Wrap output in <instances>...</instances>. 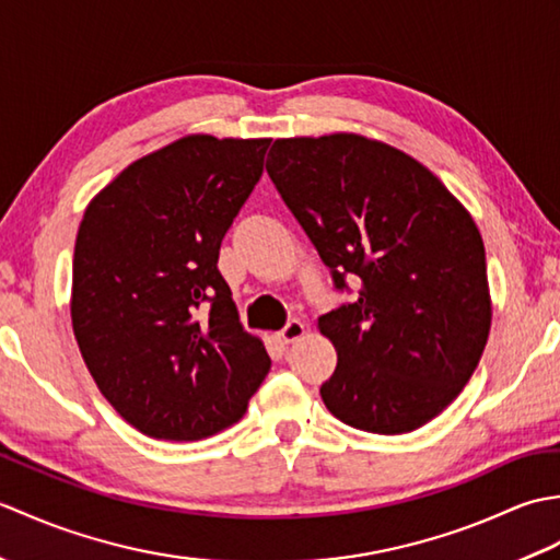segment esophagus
Instances as JSON below:
<instances>
[{
    "mask_svg": "<svg viewBox=\"0 0 560 560\" xmlns=\"http://www.w3.org/2000/svg\"><path fill=\"white\" fill-rule=\"evenodd\" d=\"M303 335H305V325L301 323V319H289L287 327L279 331V339L283 343H293V341H299Z\"/></svg>",
    "mask_w": 560,
    "mask_h": 560,
    "instance_id": "1",
    "label": "esophagus"
}]
</instances>
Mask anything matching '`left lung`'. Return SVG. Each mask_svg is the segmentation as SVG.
Returning <instances> with one entry per match:
<instances>
[{
    "mask_svg": "<svg viewBox=\"0 0 560 560\" xmlns=\"http://www.w3.org/2000/svg\"><path fill=\"white\" fill-rule=\"evenodd\" d=\"M267 173L353 299L317 319L337 349L325 407L368 433H409L469 383L491 295L477 223L407 153L359 135L277 139Z\"/></svg>",
    "mask_w": 560,
    "mask_h": 560,
    "instance_id": "1",
    "label": "left lung"
}]
</instances>
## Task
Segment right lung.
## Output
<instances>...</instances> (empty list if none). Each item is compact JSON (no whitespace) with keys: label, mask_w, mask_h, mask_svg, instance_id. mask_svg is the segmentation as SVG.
Listing matches in <instances>:
<instances>
[{"label":"right lung","mask_w":560,"mask_h":560,"mask_svg":"<svg viewBox=\"0 0 560 560\" xmlns=\"http://www.w3.org/2000/svg\"><path fill=\"white\" fill-rule=\"evenodd\" d=\"M269 144L183 137L127 165L83 213L74 337L103 397L144 435L219 433L243 419L269 373L217 267Z\"/></svg>","instance_id":"right-lung-1"}]
</instances>
